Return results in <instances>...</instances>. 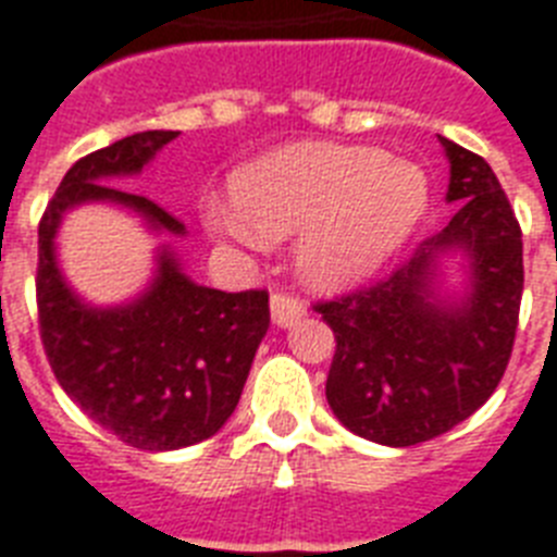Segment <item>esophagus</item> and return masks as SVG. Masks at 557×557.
Instances as JSON below:
<instances>
[{"label":"esophagus","mask_w":557,"mask_h":557,"mask_svg":"<svg viewBox=\"0 0 557 557\" xmlns=\"http://www.w3.org/2000/svg\"><path fill=\"white\" fill-rule=\"evenodd\" d=\"M270 312H273L275 327H293L301 315L307 312V307L298 301V298L289 296H273L270 298Z\"/></svg>","instance_id":"esophagus-1"}]
</instances>
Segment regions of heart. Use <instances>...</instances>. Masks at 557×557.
Wrapping results in <instances>:
<instances>
[{
	"instance_id": "1",
	"label": "heart",
	"mask_w": 557,
	"mask_h": 557,
	"mask_svg": "<svg viewBox=\"0 0 557 557\" xmlns=\"http://www.w3.org/2000/svg\"><path fill=\"white\" fill-rule=\"evenodd\" d=\"M233 205H210V233L261 247L298 238V268L312 287L338 289L375 273L407 245L430 207L416 162L375 147L287 145L233 176Z\"/></svg>"
}]
</instances>
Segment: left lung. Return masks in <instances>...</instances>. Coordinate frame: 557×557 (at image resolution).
<instances>
[{
  "label": "left lung",
  "instance_id": "8db88e82",
  "mask_svg": "<svg viewBox=\"0 0 557 557\" xmlns=\"http://www.w3.org/2000/svg\"><path fill=\"white\" fill-rule=\"evenodd\" d=\"M449 159L441 233L381 282L321 301L335 333L327 401L350 433L387 447L444 435L495 393L512 356L523 293L518 219L493 168L438 136ZM463 251L471 284L458 302L440 296V259Z\"/></svg>",
  "mask_w": 557,
  "mask_h": 557
}]
</instances>
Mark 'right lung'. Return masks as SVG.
Returning a JSON list of instances; mask_svg holds the SVG:
<instances>
[{"label":"right lung","instance_id":"add662e5","mask_svg":"<svg viewBox=\"0 0 557 557\" xmlns=\"http://www.w3.org/2000/svg\"><path fill=\"white\" fill-rule=\"evenodd\" d=\"M176 131H145L85 156L64 173L39 222V335L62 389L96 424L136 449L164 453L210 438L236 410L270 327L264 289L222 293L190 282L162 247L153 282L127 305H85L57 261L62 215L85 201L139 213L153 230L185 236L156 201L113 187L136 176Z\"/></svg>","mask_w":557,"mask_h":557}]
</instances>
